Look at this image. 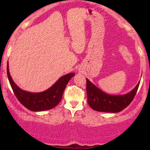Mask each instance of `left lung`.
<instances>
[{
    "label": "left lung",
    "instance_id": "8db88e82",
    "mask_svg": "<svg viewBox=\"0 0 150 150\" xmlns=\"http://www.w3.org/2000/svg\"><path fill=\"white\" fill-rule=\"evenodd\" d=\"M140 82L131 92L123 95H111L101 91L87 79L88 104L92 109L101 112H120L131 103L135 97Z\"/></svg>",
    "mask_w": 150,
    "mask_h": 150
}]
</instances>
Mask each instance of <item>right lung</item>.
<instances>
[{"label":"right lung","instance_id":"1","mask_svg":"<svg viewBox=\"0 0 150 150\" xmlns=\"http://www.w3.org/2000/svg\"><path fill=\"white\" fill-rule=\"evenodd\" d=\"M8 68V62L7 74L15 97L24 106L32 111H42L54 108L61 101L68 81L75 75L74 73L67 74L60 77L52 87L44 92L32 93L22 90L13 82Z\"/></svg>","mask_w":150,"mask_h":150}]
</instances>
